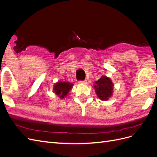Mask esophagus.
Returning a JSON list of instances; mask_svg holds the SVG:
<instances>
[{
	"label": "esophagus",
	"instance_id": "34e87169",
	"mask_svg": "<svg viewBox=\"0 0 157 157\" xmlns=\"http://www.w3.org/2000/svg\"><path fill=\"white\" fill-rule=\"evenodd\" d=\"M78 82H79V83H82H82H84V84H85V83H86V80H80V81H79Z\"/></svg>",
	"mask_w": 157,
	"mask_h": 157
}]
</instances>
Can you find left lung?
Instances as JSON below:
<instances>
[{"label":"left lung","instance_id":"8db88e82","mask_svg":"<svg viewBox=\"0 0 157 157\" xmlns=\"http://www.w3.org/2000/svg\"><path fill=\"white\" fill-rule=\"evenodd\" d=\"M113 86L111 80L105 76H102L95 83L94 88L98 98L103 101H106L112 96Z\"/></svg>","mask_w":157,"mask_h":157}]
</instances>
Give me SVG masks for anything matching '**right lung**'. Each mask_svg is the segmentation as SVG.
I'll return each instance as SVG.
<instances>
[{
	"instance_id": "obj_1",
	"label": "right lung",
	"mask_w": 157,
	"mask_h": 157,
	"mask_svg": "<svg viewBox=\"0 0 157 157\" xmlns=\"http://www.w3.org/2000/svg\"><path fill=\"white\" fill-rule=\"evenodd\" d=\"M72 87L73 84L68 82H58L54 85V90L56 94L63 99L67 96Z\"/></svg>"
}]
</instances>
